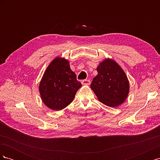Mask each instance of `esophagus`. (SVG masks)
I'll list each match as a JSON object with an SVG mask.
<instances>
[{"instance_id":"1","label":"esophagus","mask_w":160,"mask_h":160,"mask_svg":"<svg viewBox=\"0 0 160 160\" xmlns=\"http://www.w3.org/2000/svg\"><path fill=\"white\" fill-rule=\"evenodd\" d=\"M81 83L83 85H89L91 83V82L89 79H85L81 81Z\"/></svg>"}]
</instances>
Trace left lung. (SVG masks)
Listing matches in <instances>:
<instances>
[{"label":"left lung","instance_id":"1","mask_svg":"<svg viewBox=\"0 0 160 160\" xmlns=\"http://www.w3.org/2000/svg\"><path fill=\"white\" fill-rule=\"evenodd\" d=\"M98 74L92 81L91 88L100 102L117 107L126 99L129 91L128 77L119 65L112 59H105L97 68Z\"/></svg>","mask_w":160,"mask_h":160}]
</instances>
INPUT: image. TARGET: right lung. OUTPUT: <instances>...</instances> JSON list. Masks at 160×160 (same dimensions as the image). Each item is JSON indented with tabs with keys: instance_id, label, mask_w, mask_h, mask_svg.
Here are the masks:
<instances>
[{
	"instance_id": "1",
	"label": "right lung",
	"mask_w": 160,
	"mask_h": 160,
	"mask_svg": "<svg viewBox=\"0 0 160 160\" xmlns=\"http://www.w3.org/2000/svg\"><path fill=\"white\" fill-rule=\"evenodd\" d=\"M81 83L77 80L69 61L57 57L48 66L39 84L42 101L52 110H61L73 100Z\"/></svg>"
}]
</instances>
